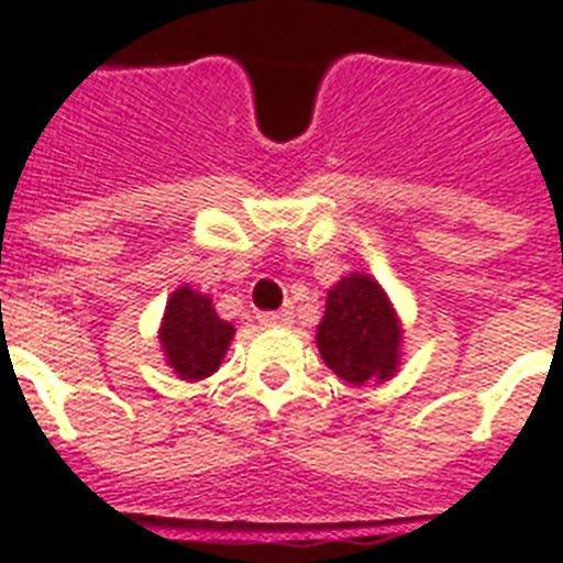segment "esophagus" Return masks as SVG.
I'll return each instance as SVG.
<instances>
[{
    "instance_id": "34e87169",
    "label": "esophagus",
    "mask_w": 563,
    "mask_h": 563,
    "mask_svg": "<svg viewBox=\"0 0 563 563\" xmlns=\"http://www.w3.org/2000/svg\"><path fill=\"white\" fill-rule=\"evenodd\" d=\"M291 321V309H280V312H260V323H286Z\"/></svg>"
}]
</instances>
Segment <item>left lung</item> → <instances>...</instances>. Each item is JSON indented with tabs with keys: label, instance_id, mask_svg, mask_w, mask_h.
Returning <instances> with one entry per match:
<instances>
[{
	"label": "left lung",
	"instance_id": "obj_1",
	"mask_svg": "<svg viewBox=\"0 0 563 563\" xmlns=\"http://www.w3.org/2000/svg\"><path fill=\"white\" fill-rule=\"evenodd\" d=\"M401 338L399 314L376 277L353 272L327 291V312L314 341L327 367L346 385H378L396 376Z\"/></svg>",
	"mask_w": 563,
	"mask_h": 563
}]
</instances>
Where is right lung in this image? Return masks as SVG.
<instances>
[{
    "instance_id": "obj_1",
    "label": "right lung",
    "mask_w": 563,
    "mask_h": 563,
    "mask_svg": "<svg viewBox=\"0 0 563 563\" xmlns=\"http://www.w3.org/2000/svg\"><path fill=\"white\" fill-rule=\"evenodd\" d=\"M234 332V323L219 318L213 300L205 291L181 283L167 297L162 327H158V344L167 367L181 382H202L219 369Z\"/></svg>"
}]
</instances>
